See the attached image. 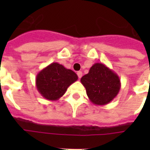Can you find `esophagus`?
<instances>
[{
  "label": "esophagus",
  "mask_w": 150,
  "mask_h": 150,
  "mask_svg": "<svg viewBox=\"0 0 150 150\" xmlns=\"http://www.w3.org/2000/svg\"><path fill=\"white\" fill-rule=\"evenodd\" d=\"M77 75H78V77H79V79H81L82 76V71H78Z\"/></svg>",
  "instance_id": "1"
}]
</instances>
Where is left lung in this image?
Wrapping results in <instances>:
<instances>
[{
    "mask_svg": "<svg viewBox=\"0 0 150 150\" xmlns=\"http://www.w3.org/2000/svg\"><path fill=\"white\" fill-rule=\"evenodd\" d=\"M81 82L89 100L95 105H106L114 100L121 89L119 76L102 63H95Z\"/></svg>",
    "mask_w": 150,
    "mask_h": 150,
    "instance_id": "obj_1",
    "label": "left lung"
}]
</instances>
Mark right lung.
<instances>
[{
  "mask_svg": "<svg viewBox=\"0 0 150 150\" xmlns=\"http://www.w3.org/2000/svg\"><path fill=\"white\" fill-rule=\"evenodd\" d=\"M77 80L78 75L72 70L53 62L37 74L36 86L46 100L55 101L61 98L68 87Z\"/></svg>",
  "mask_w": 150,
  "mask_h": 150,
  "instance_id": "1",
  "label": "right lung"
}]
</instances>
